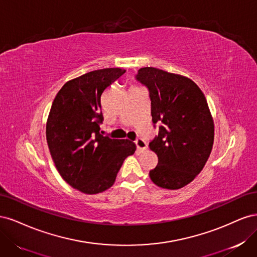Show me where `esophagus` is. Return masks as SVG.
<instances>
[{"mask_svg":"<svg viewBox=\"0 0 257 257\" xmlns=\"http://www.w3.org/2000/svg\"><path fill=\"white\" fill-rule=\"evenodd\" d=\"M135 144H136V147H137V150H139V151L146 150L147 147H148L147 143L144 141V139H142V138H138L137 141L135 142Z\"/></svg>","mask_w":257,"mask_h":257,"instance_id":"1","label":"esophagus"}]
</instances>
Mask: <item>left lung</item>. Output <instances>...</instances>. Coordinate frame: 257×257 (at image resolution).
<instances>
[{
  "instance_id": "8db88e82",
  "label": "left lung",
  "mask_w": 257,
  "mask_h": 257,
  "mask_svg": "<svg viewBox=\"0 0 257 257\" xmlns=\"http://www.w3.org/2000/svg\"><path fill=\"white\" fill-rule=\"evenodd\" d=\"M136 78L149 89L153 123H163L149 144L159 159L150 179L163 189H181L203 170L212 150L214 123L207 99L182 75L143 67Z\"/></svg>"
}]
</instances>
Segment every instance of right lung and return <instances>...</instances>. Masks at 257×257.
I'll use <instances>...</instances> for the list:
<instances>
[{
	"instance_id": "1",
	"label": "right lung",
	"mask_w": 257,
	"mask_h": 257,
	"mask_svg": "<svg viewBox=\"0 0 257 257\" xmlns=\"http://www.w3.org/2000/svg\"><path fill=\"white\" fill-rule=\"evenodd\" d=\"M124 72L103 68L68 80L54 97L46 123V138L59 174L88 195L111 188L124 160L136 150L128 139L99 134L100 97Z\"/></svg>"
}]
</instances>
